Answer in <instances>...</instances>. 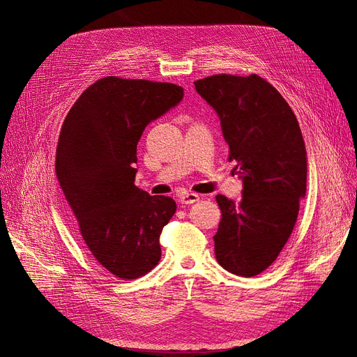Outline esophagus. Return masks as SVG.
Wrapping results in <instances>:
<instances>
[{
    "label": "esophagus",
    "instance_id": "34e87169",
    "mask_svg": "<svg viewBox=\"0 0 357 357\" xmlns=\"http://www.w3.org/2000/svg\"><path fill=\"white\" fill-rule=\"evenodd\" d=\"M199 201V195L198 193H192V192H188V193H183V195L180 197V204H185V205H190V204H195Z\"/></svg>",
    "mask_w": 357,
    "mask_h": 357
}]
</instances>
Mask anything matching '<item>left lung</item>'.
I'll use <instances>...</instances> for the list:
<instances>
[{"instance_id": "left-lung-1", "label": "left lung", "mask_w": 357, "mask_h": 357, "mask_svg": "<svg viewBox=\"0 0 357 357\" xmlns=\"http://www.w3.org/2000/svg\"><path fill=\"white\" fill-rule=\"evenodd\" d=\"M195 89L218 113L243 181L238 202L215 197L222 210L215 259L226 271L253 277L275 261L294 231L307 192L304 138L286 100L256 74L211 75Z\"/></svg>"}]
</instances>
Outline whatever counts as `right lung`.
I'll return each instance as SVG.
<instances>
[{
  "instance_id": "1",
  "label": "right lung",
  "mask_w": 357,
  "mask_h": 357,
  "mask_svg": "<svg viewBox=\"0 0 357 357\" xmlns=\"http://www.w3.org/2000/svg\"><path fill=\"white\" fill-rule=\"evenodd\" d=\"M183 100L172 83L100 79L63 121L56 176L92 256L122 280L158 265L162 228L176 213L169 197L138 189L137 144L144 128Z\"/></svg>"
}]
</instances>
